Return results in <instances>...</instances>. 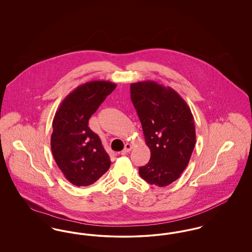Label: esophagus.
Returning a JSON list of instances; mask_svg holds the SVG:
<instances>
[{"mask_svg":"<svg viewBox=\"0 0 252 252\" xmlns=\"http://www.w3.org/2000/svg\"><path fill=\"white\" fill-rule=\"evenodd\" d=\"M132 146L130 144H125V148L121 151V155H126V153H128L131 150Z\"/></svg>","mask_w":252,"mask_h":252,"instance_id":"34e87169","label":"esophagus"}]
</instances>
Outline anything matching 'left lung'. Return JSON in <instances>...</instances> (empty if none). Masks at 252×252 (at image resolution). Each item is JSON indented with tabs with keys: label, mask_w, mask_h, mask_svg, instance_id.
<instances>
[{
	"label": "left lung",
	"mask_w": 252,
	"mask_h": 252,
	"mask_svg": "<svg viewBox=\"0 0 252 252\" xmlns=\"http://www.w3.org/2000/svg\"><path fill=\"white\" fill-rule=\"evenodd\" d=\"M130 94L151 153L139 174L149 184L167 186L180 178L194 148L191 109L175 90L155 81L132 83Z\"/></svg>",
	"instance_id": "8db88e82"
}]
</instances>
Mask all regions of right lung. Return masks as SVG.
Here are the masks:
<instances>
[{"mask_svg": "<svg viewBox=\"0 0 252 252\" xmlns=\"http://www.w3.org/2000/svg\"><path fill=\"white\" fill-rule=\"evenodd\" d=\"M115 88V83L105 80L80 85L64 98L55 114L52 153L65 178L75 186L94 183L110 167L99 136L88 125Z\"/></svg>", "mask_w": 252, "mask_h": 252, "instance_id": "add662e5", "label": "right lung"}]
</instances>
